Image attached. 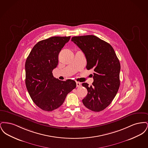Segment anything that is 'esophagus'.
Instances as JSON below:
<instances>
[{
  "instance_id": "1",
  "label": "esophagus",
  "mask_w": 148,
  "mask_h": 148,
  "mask_svg": "<svg viewBox=\"0 0 148 148\" xmlns=\"http://www.w3.org/2000/svg\"><path fill=\"white\" fill-rule=\"evenodd\" d=\"M76 84H77V88H79V87L81 86V84L79 82H77Z\"/></svg>"
}]
</instances>
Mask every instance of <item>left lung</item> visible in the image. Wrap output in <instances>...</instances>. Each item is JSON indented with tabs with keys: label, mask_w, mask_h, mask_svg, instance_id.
<instances>
[{
	"label": "left lung",
	"mask_w": 148,
	"mask_h": 148,
	"mask_svg": "<svg viewBox=\"0 0 148 148\" xmlns=\"http://www.w3.org/2000/svg\"><path fill=\"white\" fill-rule=\"evenodd\" d=\"M71 41L84 53L86 69L94 71L92 85L82 84L88 90L83 103L92 111H102L110 105L119 90V60L113 47L95 35L73 36Z\"/></svg>",
	"instance_id": "1"
}]
</instances>
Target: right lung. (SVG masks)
Here are the masks:
<instances>
[{
    "label": "right lung",
    "mask_w": 148,
    "mask_h": 148,
    "mask_svg": "<svg viewBox=\"0 0 148 148\" xmlns=\"http://www.w3.org/2000/svg\"><path fill=\"white\" fill-rule=\"evenodd\" d=\"M71 36H53L37 42L25 65V84L36 106L51 112L63 104L68 93L76 88L75 81H62L53 77L52 71L58 64V56Z\"/></svg>",
    "instance_id": "add662e5"
}]
</instances>
